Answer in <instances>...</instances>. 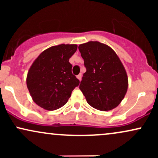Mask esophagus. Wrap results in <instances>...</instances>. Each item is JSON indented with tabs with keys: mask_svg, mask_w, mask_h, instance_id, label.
I'll use <instances>...</instances> for the list:
<instances>
[{
	"mask_svg": "<svg viewBox=\"0 0 158 158\" xmlns=\"http://www.w3.org/2000/svg\"><path fill=\"white\" fill-rule=\"evenodd\" d=\"M77 79H79V81H81V73H80V74H79V75L77 76Z\"/></svg>",
	"mask_w": 158,
	"mask_h": 158,
	"instance_id": "obj_1",
	"label": "esophagus"
}]
</instances>
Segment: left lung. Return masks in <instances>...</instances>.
Here are the masks:
<instances>
[{"mask_svg": "<svg viewBox=\"0 0 158 158\" xmlns=\"http://www.w3.org/2000/svg\"><path fill=\"white\" fill-rule=\"evenodd\" d=\"M86 72L79 85L87 102L106 111L122 102L128 86L126 69L114 50L99 41L79 46Z\"/></svg>", "mask_w": 158, "mask_h": 158, "instance_id": "1", "label": "left lung"}]
</instances>
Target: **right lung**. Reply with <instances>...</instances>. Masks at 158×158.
I'll return each instance as SVG.
<instances>
[{"mask_svg":"<svg viewBox=\"0 0 158 158\" xmlns=\"http://www.w3.org/2000/svg\"><path fill=\"white\" fill-rule=\"evenodd\" d=\"M77 44H59L49 48L33 61L27 77V86L32 100L45 110L64 106L79 80L72 73L69 59Z\"/></svg>","mask_w":158,"mask_h":158,"instance_id":"add662e5","label":"right lung"}]
</instances>
